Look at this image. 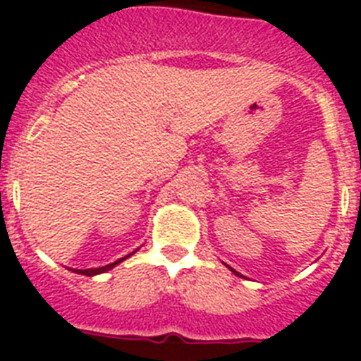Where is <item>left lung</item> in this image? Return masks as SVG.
I'll use <instances>...</instances> for the list:
<instances>
[{"label": "left lung", "instance_id": "left-lung-1", "mask_svg": "<svg viewBox=\"0 0 361 361\" xmlns=\"http://www.w3.org/2000/svg\"><path fill=\"white\" fill-rule=\"evenodd\" d=\"M228 267H229V266H228ZM229 269H231V271H233V273H235V275H238V276H242V275H240V273H237V271H235V269H233V267H229Z\"/></svg>", "mask_w": 361, "mask_h": 361}]
</instances>
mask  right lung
Returning a JSON list of instances; mask_svg holds the SVG:
<instances>
[{
    "label": "right lung",
    "mask_w": 361,
    "mask_h": 361,
    "mask_svg": "<svg viewBox=\"0 0 361 361\" xmlns=\"http://www.w3.org/2000/svg\"><path fill=\"white\" fill-rule=\"evenodd\" d=\"M133 253H135V251H133ZM133 253H130V255H133ZM130 255H126V257H123V258H119V260H116V262L114 264H108V266H103V267H97V269H72L73 273H79V275H86V276H94V275H99V273H104V271H108V269H111V267H116L117 264H121L123 262V260H126V258L130 257Z\"/></svg>",
    "instance_id": "1"
}]
</instances>
